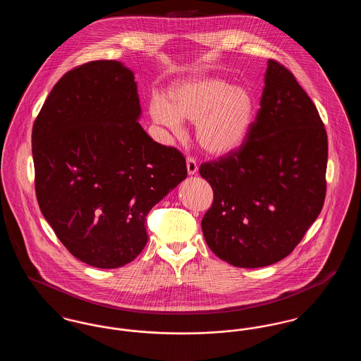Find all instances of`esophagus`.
<instances>
[{
	"mask_svg": "<svg viewBox=\"0 0 361 361\" xmlns=\"http://www.w3.org/2000/svg\"><path fill=\"white\" fill-rule=\"evenodd\" d=\"M197 169H199L197 162H196L193 158L188 157V158H187V171H188L189 176L196 174V173H197Z\"/></svg>",
	"mask_w": 361,
	"mask_h": 361,
	"instance_id": "1",
	"label": "esophagus"
}]
</instances>
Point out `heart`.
<instances>
[{"mask_svg":"<svg viewBox=\"0 0 361 361\" xmlns=\"http://www.w3.org/2000/svg\"><path fill=\"white\" fill-rule=\"evenodd\" d=\"M155 124L178 135L183 121L196 124V142L212 157L233 154L250 134L256 106L249 92L216 78H195L174 86L169 102L157 99L150 106Z\"/></svg>","mask_w":361,"mask_h":361,"instance_id":"1","label":"heart"}]
</instances>
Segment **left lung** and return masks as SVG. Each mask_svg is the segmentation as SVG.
I'll return each instance as SVG.
<instances>
[{
    "mask_svg": "<svg viewBox=\"0 0 361 361\" xmlns=\"http://www.w3.org/2000/svg\"><path fill=\"white\" fill-rule=\"evenodd\" d=\"M256 121L235 153L200 166L214 190L202 221L209 249L238 268L287 257L326 195L327 135L290 70L269 59Z\"/></svg>",
    "mask_w": 361,
    "mask_h": 361,
    "instance_id": "obj_1",
    "label": "left lung"
}]
</instances>
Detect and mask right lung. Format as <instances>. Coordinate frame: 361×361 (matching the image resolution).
Segmentation results:
<instances>
[{"label":"right lung","instance_id":"obj_1","mask_svg":"<svg viewBox=\"0 0 361 361\" xmlns=\"http://www.w3.org/2000/svg\"><path fill=\"white\" fill-rule=\"evenodd\" d=\"M140 115L134 71L93 61L55 84L35 121L40 211L70 253L94 268L137 258L146 215L187 178L185 158L149 137Z\"/></svg>","mask_w":361,"mask_h":361}]
</instances>
